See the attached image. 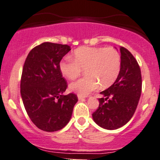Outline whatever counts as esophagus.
<instances>
[{
    "label": "esophagus",
    "mask_w": 160,
    "mask_h": 160,
    "mask_svg": "<svg viewBox=\"0 0 160 160\" xmlns=\"http://www.w3.org/2000/svg\"><path fill=\"white\" fill-rule=\"evenodd\" d=\"M77 97H78V99L79 100H83V99H84V97H83V96H81V95H78L77 96Z\"/></svg>",
    "instance_id": "esophagus-1"
}]
</instances>
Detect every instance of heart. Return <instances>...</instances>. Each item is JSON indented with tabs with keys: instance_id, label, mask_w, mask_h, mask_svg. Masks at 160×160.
I'll use <instances>...</instances> for the list:
<instances>
[{
	"instance_id": "1",
	"label": "heart",
	"mask_w": 160,
	"mask_h": 160,
	"mask_svg": "<svg viewBox=\"0 0 160 160\" xmlns=\"http://www.w3.org/2000/svg\"><path fill=\"white\" fill-rule=\"evenodd\" d=\"M72 60H62L59 67L63 77L77 78L85 70L86 77L76 80L70 89L78 95L87 96L98 87H110L120 72L121 57L114 48L81 47L74 50Z\"/></svg>"
}]
</instances>
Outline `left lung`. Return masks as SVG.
<instances>
[{
  "instance_id": "left-lung-1",
  "label": "left lung",
  "mask_w": 160,
  "mask_h": 160,
  "mask_svg": "<svg viewBox=\"0 0 160 160\" xmlns=\"http://www.w3.org/2000/svg\"><path fill=\"white\" fill-rule=\"evenodd\" d=\"M121 67L118 77L101 94L93 120L100 127L116 129L125 125L135 112L142 92V76L137 60L127 48L120 47Z\"/></svg>"
}]
</instances>
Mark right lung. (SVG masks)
<instances>
[{
    "label": "right lung",
    "instance_id": "obj_1",
    "mask_svg": "<svg viewBox=\"0 0 160 160\" xmlns=\"http://www.w3.org/2000/svg\"><path fill=\"white\" fill-rule=\"evenodd\" d=\"M70 50L67 44L45 42L30 51L23 64L21 80L23 106L34 125L46 132L63 128L78 100L73 93L62 95L67 82L59 65Z\"/></svg>",
    "mask_w": 160,
    "mask_h": 160
}]
</instances>
